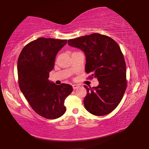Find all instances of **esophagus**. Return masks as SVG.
<instances>
[{"mask_svg": "<svg viewBox=\"0 0 149 149\" xmlns=\"http://www.w3.org/2000/svg\"><path fill=\"white\" fill-rule=\"evenodd\" d=\"M72 87H73V89H75L78 88L79 85H76V84H73V85H72Z\"/></svg>", "mask_w": 149, "mask_h": 149, "instance_id": "obj_1", "label": "esophagus"}]
</instances>
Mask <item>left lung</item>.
<instances>
[{
    "label": "left lung",
    "instance_id": "1",
    "mask_svg": "<svg viewBox=\"0 0 149 149\" xmlns=\"http://www.w3.org/2000/svg\"><path fill=\"white\" fill-rule=\"evenodd\" d=\"M68 44L84 52L85 72L99 81L92 88L84 85L85 109L96 116L111 113L123 98L127 87L125 62L119 45L109 36L97 33L68 40Z\"/></svg>",
    "mask_w": 149,
    "mask_h": 149
}]
</instances>
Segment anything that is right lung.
<instances>
[{"instance_id": "1", "label": "right lung", "mask_w": 149, "mask_h": 149, "mask_svg": "<svg viewBox=\"0 0 149 149\" xmlns=\"http://www.w3.org/2000/svg\"><path fill=\"white\" fill-rule=\"evenodd\" d=\"M66 42L67 40L39 38L26 45L18 58L20 90L32 109L46 119L64 115V100L72 91L70 85H57L48 79L56 55Z\"/></svg>"}]
</instances>
